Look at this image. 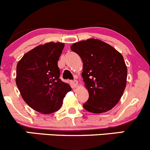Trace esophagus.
<instances>
[{
    "label": "esophagus",
    "mask_w": 150,
    "mask_h": 150,
    "mask_svg": "<svg viewBox=\"0 0 150 150\" xmlns=\"http://www.w3.org/2000/svg\"><path fill=\"white\" fill-rule=\"evenodd\" d=\"M71 85H72L73 88H76V87L78 85V82H77V81H76V80H73V81H71Z\"/></svg>",
    "instance_id": "1"
}]
</instances>
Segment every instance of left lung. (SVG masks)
<instances>
[{
	"instance_id": "obj_1",
	"label": "left lung",
	"mask_w": 150,
	"mask_h": 150,
	"mask_svg": "<svg viewBox=\"0 0 150 150\" xmlns=\"http://www.w3.org/2000/svg\"><path fill=\"white\" fill-rule=\"evenodd\" d=\"M71 49L82 59V76L89 98L86 110L102 113L112 109L123 95L127 69L122 55L109 44L88 39L73 44Z\"/></svg>"
}]
</instances>
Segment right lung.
I'll return each instance as SVG.
<instances>
[{
    "instance_id": "right-lung-1",
    "label": "right lung",
    "mask_w": 150,
    "mask_h": 150,
    "mask_svg": "<svg viewBox=\"0 0 150 150\" xmlns=\"http://www.w3.org/2000/svg\"><path fill=\"white\" fill-rule=\"evenodd\" d=\"M62 42H48L25 53L17 65L16 84L25 103L43 114L60 109L71 90L59 79L57 62L64 48Z\"/></svg>"
}]
</instances>
